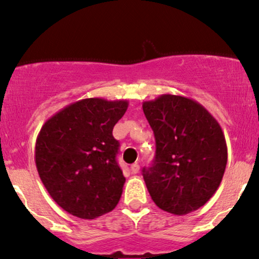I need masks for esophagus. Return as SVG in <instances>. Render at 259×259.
Wrapping results in <instances>:
<instances>
[{"mask_svg": "<svg viewBox=\"0 0 259 259\" xmlns=\"http://www.w3.org/2000/svg\"><path fill=\"white\" fill-rule=\"evenodd\" d=\"M130 170H132L133 174H138L140 170V165L138 163H134V164H132V167H130Z\"/></svg>", "mask_w": 259, "mask_h": 259, "instance_id": "obj_1", "label": "esophagus"}]
</instances>
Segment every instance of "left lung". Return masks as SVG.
Returning a JSON list of instances; mask_svg holds the SVG:
<instances>
[{
    "label": "left lung",
    "mask_w": 259,
    "mask_h": 259,
    "mask_svg": "<svg viewBox=\"0 0 259 259\" xmlns=\"http://www.w3.org/2000/svg\"><path fill=\"white\" fill-rule=\"evenodd\" d=\"M156 139L152 165L142 169L160 209L184 215L203 206L221 185L228 147L219 123L201 103L160 95L142 103Z\"/></svg>",
    "instance_id": "obj_1"
}]
</instances>
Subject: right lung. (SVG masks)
<instances>
[{"instance_id":"add662e5","label":"right lung","mask_w":259,"mask_h":259,"mask_svg":"<svg viewBox=\"0 0 259 259\" xmlns=\"http://www.w3.org/2000/svg\"><path fill=\"white\" fill-rule=\"evenodd\" d=\"M126 100L84 99L45 121L35 144L40 179L65 212L95 219L119 202L125 183L118 165L119 142L113 127L126 112Z\"/></svg>"}]
</instances>
